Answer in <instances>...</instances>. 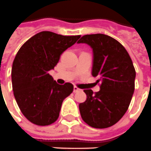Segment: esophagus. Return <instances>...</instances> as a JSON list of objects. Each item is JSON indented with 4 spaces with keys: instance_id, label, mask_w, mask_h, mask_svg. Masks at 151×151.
<instances>
[{
    "instance_id": "obj_1",
    "label": "esophagus",
    "mask_w": 151,
    "mask_h": 151,
    "mask_svg": "<svg viewBox=\"0 0 151 151\" xmlns=\"http://www.w3.org/2000/svg\"><path fill=\"white\" fill-rule=\"evenodd\" d=\"M81 90V89H80V88H78L77 87H76V86H74V88H73V91H74V93H76V92H79V91Z\"/></svg>"
}]
</instances>
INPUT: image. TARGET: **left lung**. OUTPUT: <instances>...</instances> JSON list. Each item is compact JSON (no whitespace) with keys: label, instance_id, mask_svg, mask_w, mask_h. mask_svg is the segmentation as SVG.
<instances>
[{"label":"left lung","instance_id":"8db88e82","mask_svg":"<svg viewBox=\"0 0 151 151\" xmlns=\"http://www.w3.org/2000/svg\"><path fill=\"white\" fill-rule=\"evenodd\" d=\"M77 43L92 48V75L101 83L95 93L84 90L87 98L79 105L81 117L93 128H109L124 116L132 100L136 78L132 59L121 44L104 34L85 35Z\"/></svg>","mask_w":151,"mask_h":151}]
</instances>
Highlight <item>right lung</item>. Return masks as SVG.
Here are the masks:
<instances>
[{
    "instance_id": "right-lung-1",
    "label": "right lung",
    "mask_w": 151,
    "mask_h": 151,
    "mask_svg": "<svg viewBox=\"0 0 151 151\" xmlns=\"http://www.w3.org/2000/svg\"><path fill=\"white\" fill-rule=\"evenodd\" d=\"M80 37L41 32L19 49L11 70L12 87L19 109L30 122L45 126L58 118L63 101L72 93L73 85L57 84L49 71Z\"/></svg>"
}]
</instances>
